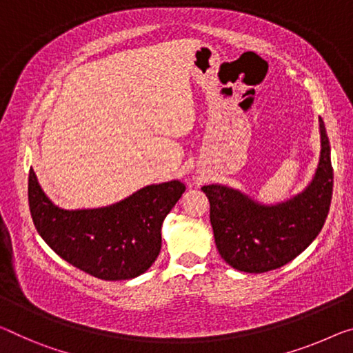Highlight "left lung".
<instances>
[{
    "label": "left lung",
    "instance_id": "obj_1",
    "mask_svg": "<svg viewBox=\"0 0 353 353\" xmlns=\"http://www.w3.org/2000/svg\"><path fill=\"white\" fill-rule=\"evenodd\" d=\"M321 158L305 191L283 203L262 205L236 189L208 184L210 221L221 257L235 270L265 273L294 260L316 240L333 194L330 140L322 118Z\"/></svg>",
    "mask_w": 353,
    "mask_h": 353
}]
</instances>
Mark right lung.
Listing matches in <instances>:
<instances>
[{
    "label": "right lung",
    "instance_id": "1",
    "mask_svg": "<svg viewBox=\"0 0 353 353\" xmlns=\"http://www.w3.org/2000/svg\"><path fill=\"white\" fill-rule=\"evenodd\" d=\"M186 186L150 184L110 207L61 210L30 169L28 202L34 227L48 246L97 279L124 281L145 273L161 252V227Z\"/></svg>",
    "mask_w": 353,
    "mask_h": 353
}]
</instances>
